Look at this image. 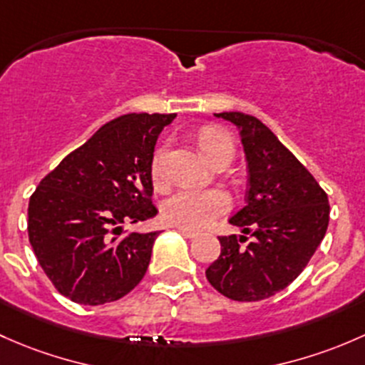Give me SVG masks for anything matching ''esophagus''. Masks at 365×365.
Instances as JSON below:
<instances>
[{"instance_id": "esophagus-1", "label": "esophagus", "mask_w": 365, "mask_h": 365, "mask_svg": "<svg viewBox=\"0 0 365 365\" xmlns=\"http://www.w3.org/2000/svg\"><path fill=\"white\" fill-rule=\"evenodd\" d=\"M178 230L181 232V234L184 235V237H187V239H195V237H198V234L195 230H190V228H184V227H178Z\"/></svg>"}]
</instances>
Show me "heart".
<instances>
[{
	"label": "heart",
	"mask_w": 365,
	"mask_h": 365,
	"mask_svg": "<svg viewBox=\"0 0 365 365\" xmlns=\"http://www.w3.org/2000/svg\"><path fill=\"white\" fill-rule=\"evenodd\" d=\"M198 145L207 156L210 163H217L221 160L232 161L235 155V142L227 131L217 128H205L198 135ZM167 145H160L151 160V175L156 186L165 184L167 170ZM230 207V198L225 191L217 187L197 190V187H181L174 195L163 202V217L172 225L184 228H202L207 227L212 220L225 214Z\"/></svg>",
	"instance_id": "1"
}]
</instances>
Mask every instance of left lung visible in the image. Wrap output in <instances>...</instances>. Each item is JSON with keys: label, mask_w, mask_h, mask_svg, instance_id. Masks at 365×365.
Listing matches in <instances>:
<instances>
[{"label": "left lung", "mask_w": 365, "mask_h": 365, "mask_svg": "<svg viewBox=\"0 0 365 365\" xmlns=\"http://www.w3.org/2000/svg\"><path fill=\"white\" fill-rule=\"evenodd\" d=\"M216 118L240 130L250 190L230 223L251 234L221 235V255L205 270L207 281L239 302H255L284 290L325 237L330 205L306 167L255 115L221 112Z\"/></svg>", "instance_id": "8db88e82"}]
</instances>
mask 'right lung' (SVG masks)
<instances>
[{
    "instance_id": "1",
    "label": "right lung",
    "mask_w": 365,
    "mask_h": 365,
    "mask_svg": "<svg viewBox=\"0 0 365 365\" xmlns=\"http://www.w3.org/2000/svg\"><path fill=\"white\" fill-rule=\"evenodd\" d=\"M175 114H126L63 158L29 198L28 235L56 290L84 306L114 302L142 281L158 232L123 235L151 220V160Z\"/></svg>"
}]
</instances>
